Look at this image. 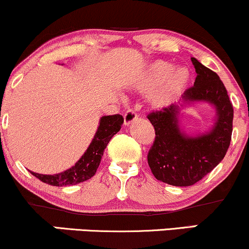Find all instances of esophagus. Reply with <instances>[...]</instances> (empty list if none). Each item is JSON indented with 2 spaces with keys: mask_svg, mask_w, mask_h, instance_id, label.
<instances>
[{
  "mask_svg": "<svg viewBox=\"0 0 249 249\" xmlns=\"http://www.w3.org/2000/svg\"><path fill=\"white\" fill-rule=\"evenodd\" d=\"M138 118V113L136 112L134 110H127L124 115V124L125 125H130L131 123Z\"/></svg>",
  "mask_w": 249,
  "mask_h": 249,
  "instance_id": "esophagus-1",
  "label": "esophagus"
}]
</instances>
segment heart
I'll list each match as a JSON object with an SVG mask.
<instances>
[{"label":"heart","instance_id":"1","mask_svg":"<svg viewBox=\"0 0 249 249\" xmlns=\"http://www.w3.org/2000/svg\"><path fill=\"white\" fill-rule=\"evenodd\" d=\"M191 73L186 68L174 70L172 63L158 61L151 64L139 81L138 89L144 93L160 90L153 99L157 107H165L178 99L186 90Z\"/></svg>","mask_w":249,"mask_h":249}]
</instances>
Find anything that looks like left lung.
<instances>
[{"label": "left lung", "instance_id": "1", "mask_svg": "<svg viewBox=\"0 0 249 249\" xmlns=\"http://www.w3.org/2000/svg\"><path fill=\"white\" fill-rule=\"evenodd\" d=\"M196 82L177 104L147 115L156 138L147 154L153 176L173 186H192L224 159L233 131V105L224 83L214 71L192 57ZM207 101L217 110V121L210 133L196 137L179 130V111L191 102Z\"/></svg>", "mask_w": 249, "mask_h": 249}]
</instances>
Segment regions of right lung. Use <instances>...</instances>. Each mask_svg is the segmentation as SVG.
Here are the masks:
<instances>
[{
    "label": "right lung",
    "mask_w": 249,
    "mask_h": 249,
    "mask_svg": "<svg viewBox=\"0 0 249 249\" xmlns=\"http://www.w3.org/2000/svg\"><path fill=\"white\" fill-rule=\"evenodd\" d=\"M123 123H124V118L121 115L102 117L99 121V126L97 128V132L91 144L89 145L82 158L69 170L53 174V176L39 174L31 172V171L30 173L41 181L53 185V186H70V185H76L91 179L95 176L97 168L99 166L103 153H104L108 142L121 130Z\"/></svg>",
    "instance_id": "obj_1"
}]
</instances>
